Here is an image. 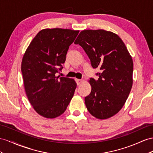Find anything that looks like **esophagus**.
I'll return each mask as SVG.
<instances>
[{
	"instance_id": "obj_1",
	"label": "esophagus",
	"mask_w": 153,
	"mask_h": 153,
	"mask_svg": "<svg viewBox=\"0 0 153 153\" xmlns=\"http://www.w3.org/2000/svg\"><path fill=\"white\" fill-rule=\"evenodd\" d=\"M76 81L77 85H79L80 84L82 83V82H83V80L79 79H76Z\"/></svg>"
}]
</instances>
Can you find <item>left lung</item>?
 Segmentation results:
<instances>
[{
    "label": "left lung",
    "mask_w": 153,
    "mask_h": 153,
    "mask_svg": "<svg viewBox=\"0 0 153 153\" xmlns=\"http://www.w3.org/2000/svg\"><path fill=\"white\" fill-rule=\"evenodd\" d=\"M76 45L87 54L94 68H99L97 80L90 79L91 92L85 98L87 110L100 120L116 114L123 107L132 86L133 61L117 34L104 30L80 32Z\"/></svg>",
    "instance_id": "1"
}]
</instances>
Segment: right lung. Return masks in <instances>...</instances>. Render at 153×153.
Segmentation results:
<instances>
[{
  "label": "right lung",
  "mask_w": 153,
  "mask_h": 153,
  "mask_svg": "<svg viewBox=\"0 0 153 153\" xmlns=\"http://www.w3.org/2000/svg\"><path fill=\"white\" fill-rule=\"evenodd\" d=\"M79 30L47 28L40 31L23 56L21 72L27 97L34 110L46 118L66 111L77 84L74 79L56 76L62 68L70 45Z\"/></svg>",
  "instance_id": "1"
}]
</instances>
